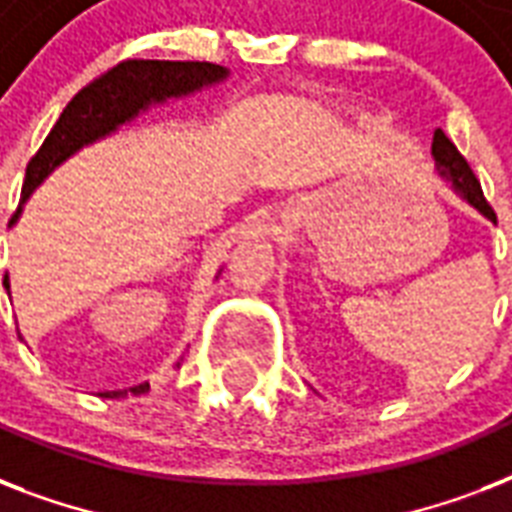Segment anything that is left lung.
<instances>
[{"label":"left lung","instance_id":"left-lung-1","mask_svg":"<svg viewBox=\"0 0 512 512\" xmlns=\"http://www.w3.org/2000/svg\"><path fill=\"white\" fill-rule=\"evenodd\" d=\"M430 154H433V162H436V172L444 177L449 188H452L462 201H468L470 207L478 209L481 215L489 217L492 223H497L494 217V209L489 207V201L484 199V191H481V183L476 180L470 164L462 159V154L457 151L452 140L446 138L444 130L433 132V146H430Z\"/></svg>","mask_w":512,"mask_h":512}]
</instances>
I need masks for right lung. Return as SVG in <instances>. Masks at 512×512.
Returning a JSON list of instances; mask_svg holds the SVG:
<instances>
[{
  "mask_svg": "<svg viewBox=\"0 0 512 512\" xmlns=\"http://www.w3.org/2000/svg\"><path fill=\"white\" fill-rule=\"evenodd\" d=\"M231 71L215 63H183V60H124L106 76L76 95L44 138L42 148L28 162L23 180V201L10 225L18 223L23 204L39 185L58 170L60 164L79 154L82 148L119 132V127L135 122L148 108L167 100L188 98L196 92L223 84ZM4 289L10 295V276H4ZM148 382H140L130 393H146ZM127 390H108L106 398L124 396Z\"/></svg>",
  "mask_w": 512,
  "mask_h": 512,
  "instance_id": "obj_1",
  "label": "right lung"
}]
</instances>
